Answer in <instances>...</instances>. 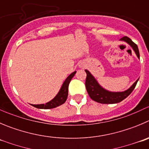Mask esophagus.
Here are the masks:
<instances>
[{
    "instance_id": "1",
    "label": "esophagus",
    "mask_w": 149,
    "mask_h": 149,
    "mask_svg": "<svg viewBox=\"0 0 149 149\" xmlns=\"http://www.w3.org/2000/svg\"><path fill=\"white\" fill-rule=\"evenodd\" d=\"M84 66H85V64H84V63H83V62H81V63H79V67H80V68H83Z\"/></svg>"
}]
</instances>
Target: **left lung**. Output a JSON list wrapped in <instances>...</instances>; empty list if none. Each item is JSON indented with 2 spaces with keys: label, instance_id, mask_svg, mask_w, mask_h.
I'll use <instances>...</instances> for the list:
<instances>
[{
  "label": "left lung",
  "instance_id": "1",
  "mask_svg": "<svg viewBox=\"0 0 149 149\" xmlns=\"http://www.w3.org/2000/svg\"><path fill=\"white\" fill-rule=\"evenodd\" d=\"M120 41L127 42L129 45H130L134 52H135L137 57L140 59L139 49H138L136 44H134L127 36H124L120 39ZM85 72H86V74H87L86 80V87L89 97L93 101L102 103V104H116V103H118L124 100L132 92L137 85V81L139 80V79H137L128 89L124 91H110L100 86L98 81L96 80V78L92 75V74L88 70L86 69Z\"/></svg>",
  "mask_w": 149,
  "mask_h": 149
}]
</instances>
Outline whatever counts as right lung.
<instances>
[{
    "label": "right lung",
    "instance_id": "obj_1",
    "mask_svg": "<svg viewBox=\"0 0 149 149\" xmlns=\"http://www.w3.org/2000/svg\"><path fill=\"white\" fill-rule=\"evenodd\" d=\"M75 73L76 71H74V72H72V74H70L66 77V79L65 80V81L63 82V85H62L61 88L58 93H57V95H56V97L52 99V100H50V101L48 102L45 103V104H31V105L39 109H52L63 104V103L66 102V99H67L69 84V83H70L72 77L74 76Z\"/></svg>",
    "mask_w": 149,
    "mask_h": 149
}]
</instances>
